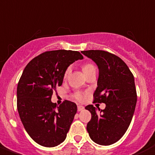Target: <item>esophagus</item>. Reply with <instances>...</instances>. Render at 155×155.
Returning <instances> with one entry per match:
<instances>
[{
	"label": "esophagus",
	"instance_id": "1",
	"mask_svg": "<svg viewBox=\"0 0 155 155\" xmlns=\"http://www.w3.org/2000/svg\"><path fill=\"white\" fill-rule=\"evenodd\" d=\"M84 109V107H83V106H81V105L78 106V111H81V110H83Z\"/></svg>",
	"mask_w": 155,
	"mask_h": 155
}]
</instances>
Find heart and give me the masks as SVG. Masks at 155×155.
<instances>
[{"label":"heart","mask_w":155,"mask_h":155,"mask_svg":"<svg viewBox=\"0 0 155 155\" xmlns=\"http://www.w3.org/2000/svg\"><path fill=\"white\" fill-rule=\"evenodd\" d=\"M92 69H96V68H95V66H94L92 63H89V62H88V63H85L82 65V70H83V71H84V74H85L87 72H88L89 71L92 70ZM71 67H68L67 69H66V71H65V72H64V78H67V77H68L69 74H70V72H71ZM74 96L77 100H79V101H82L84 98V95L79 92H75Z\"/></svg>","instance_id":"heart-1"}]
</instances>
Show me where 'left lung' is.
I'll use <instances>...</instances> for the list:
<instances>
[{
    "mask_svg": "<svg viewBox=\"0 0 155 155\" xmlns=\"http://www.w3.org/2000/svg\"><path fill=\"white\" fill-rule=\"evenodd\" d=\"M99 67V78L93 102L106 104L104 110L92 105L85 107L92 114L87 131L92 140L100 145L118 141L130 125L137 104L134 77L126 63L114 54L103 50L81 51Z\"/></svg>",
    "mask_w": 155,
    "mask_h": 155,
    "instance_id": "1",
    "label": "left lung"
}]
</instances>
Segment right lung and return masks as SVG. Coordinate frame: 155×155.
<instances>
[{
    "label": "right lung",
    "mask_w": 155,
    "mask_h": 155,
    "mask_svg": "<svg viewBox=\"0 0 155 155\" xmlns=\"http://www.w3.org/2000/svg\"><path fill=\"white\" fill-rule=\"evenodd\" d=\"M83 55L78 51H47L30 60L17 86V109L31 138L47 147L59 145L67 137L77 113V105L64 100L51 103L56 87L63 84L66 69Z\"/></svg>",
    "instance_id": "1"
}]
</instances>
